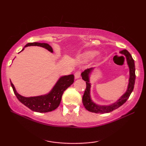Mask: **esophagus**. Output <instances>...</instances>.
<instances>
[{
    "label": "esophagus",
    "mask_w": 146,
    "mask_h": 146,
    "mask_svg": "<svg viewBox=\"0 0 146 146\" xmlns=\"http://www.w3.org/2000/svg\"><path fill=\"white\" fill-rule=\"evenodd\" d=\"M80 75H81V72L80 71H76L74 74V78L75 79H78L80 77Z\"/></svg>",
    "instance_id": "1"
}]
</instances>
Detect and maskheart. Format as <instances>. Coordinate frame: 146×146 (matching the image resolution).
<instances>
[{"mask_svg": "<svg viewBox=\"0 0 146 146\" xmlns=\"http://www.w3.org/2000/svg\"><path fill=\"white\" fill-rule=\"evenodd\" d=\"M96 52L94 51H86L85 52H84L81 55V58L83 60H88L90 59L91 58H92L95 55Z\"/></svg>", "mask_w": 146, "mask_h": 146, "instance_id": "b5f03b06", "label": "heart"}]
</instances>
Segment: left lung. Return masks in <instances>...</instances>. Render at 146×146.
<instances>
[{"label": "left lung", "instance_id": "1", "mask_svg": "<svg viewBox=\"0 0 146 146\" xmlns=\"http://www.w3.org/2000/svg\"><path fill=\"white\" fill-rule=\"evenodd\" d=\"M120 53L122 54L126 57L127 63L128 64L129 68V79L128 87H127V91L125 93L119 98L117 102L112 104L110 106H99L93 102L90 98V83L89 81V74L91 73L94 69L93 68H88L85 70L82 73V78L86 82V88L84 94L82 97V102L85 108L91 112L99 113H109L112 111L118 108L121 106H122L127 100L129 98L131 93L132 92L133 87L135 84V64L132 56L129 54V52L127 50H122L120 51Z\"/></svg>", "mask_w": 146, "mask_h": 146}]
</instances>
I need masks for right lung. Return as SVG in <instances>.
Masks as SVG:
<instances>
[{
    "mask_svg": "<svg viewBox=\"0 0 146 146\" xmlns=\"http://www.w3.org/2000/svg\"><path fill=\"white\" fill-rule=\"evenodd\" d=\"M30 46H38L47 49L48 50L53 52L52 48L48 44L40 43V42H31L28 43L25 47ZM25 48L22 50V51ZM74 80V76L70 74L64 76L60 78V79L56 84L52 90L48 94L39 96L35 97H24L20 95L16 91L13 84L11 82V86L13 88L14 93L18 100L22 104L31 109V110L36 112H48L56 109L60 105L61 102L62 96L66 90L72 85Z\"/></svg>",
    "mask_w": 146,
    "mask_h": 146,
    "instance_id": "1",
    "label": "right lung"
}]
</instances>
